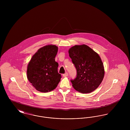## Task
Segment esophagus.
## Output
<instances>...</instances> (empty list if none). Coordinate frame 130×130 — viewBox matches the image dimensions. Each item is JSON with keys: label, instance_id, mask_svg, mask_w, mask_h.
<instances>
[{"label": "esophagus", "instance_id": "obj_1", "mask_svg": "<svg viewBox=\"0 0 130 130\" xmlns=\"http://www.w3.org/2000/svg\"><path fill=\"white\" fill-rule=\"evenodd\" d=\"M63 76H64V77H67V76H68V73H65V74H63Z\"/></svg>", "mask_w": 130, "mask_h": 130}]
</instances>
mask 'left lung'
<instances>
[{"instance_id":"1","label":"left lung","mask_w":130,"mask_h":130,"mask_svg":"<svg viewBox=\"0 0 130 130\" xmlns=\"http://www.w3.org/2000/svg\"><path fill=\"white\" fill-rule=\"evenodd\" d=\"M69 54L76 70V77L71 79L74 88L82 93H91L99 86L104 75L100 56L86 45L73 46Z\"/></svg>"}]
</instances>
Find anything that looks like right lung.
Returning a JSON list of instances; mask_svg holds the SVG:
<instances>
[{"label": "right lung", "mask_w": 130, "mask_h": 130, "mask_svg": "<svg viewBox=\"0 0 130 130\" xmlns=\"http://www.w3.org/2000/svg\"><path fill=\"white\" fill-rule=\"evenodd\" d=\"M58 48L45 46L32 56L27 67V78L37 91L46 93L54 90L60 81L58 64L55 61Z\"/></svg>", "instance_id": "add662e5"}]
</instances>
